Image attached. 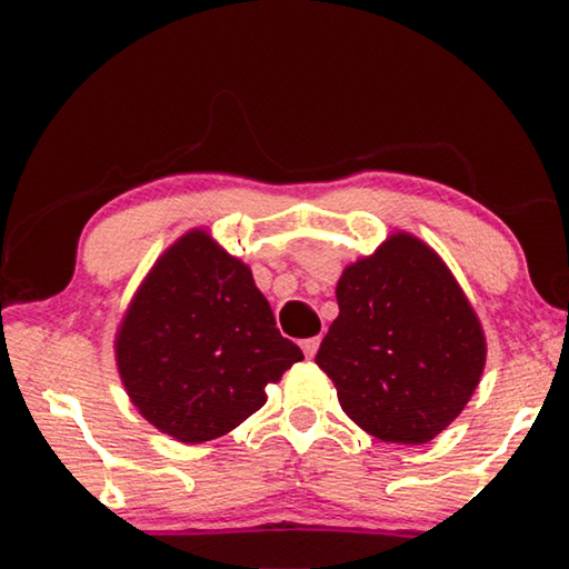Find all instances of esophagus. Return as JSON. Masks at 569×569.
<instances>
[{"label": "esophagus", "mask_w": 569, "mask_h": 569, "mask_svg": "<svg viewBox=\"0 0 569 569\" xmlns=\"http://www.w3.org/2000/svg\"><path fill=\"white\" fill-rule=\"evenodd\" d=\"M319 346H321V336H311V339H303L301 349L306 353V359H313L316 351H319Z\"/></svg>", "instance_id": "obj_1"}]
</instances>
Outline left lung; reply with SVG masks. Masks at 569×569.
<instances>
[{
	"label": "left lung",
	"instance_id": "1",
	"mask_svg": "<svg viewBox=\"0 0 569 569\" xmlns=\"http://www.w3.org/2000/svg\"><path fill=\"white\" fill-rule=\"evenodd\" d=\"M316 353L343 411L381 441L427 445L467 407L485 333L445 261L407 233L349 266Z\"/></svg>",
	"mask_w": 569,
	"mask_h": 569
}]
</instances>
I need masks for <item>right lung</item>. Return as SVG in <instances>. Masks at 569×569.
Segmentation results:
<instances>
[{
    "instance_id": "add662e5",
    "label": "right lung",
    "mask_w": 569,
    "mask_h": 569,
    "mask_svg": "<svg viewBox=\"0 0 569 569\" xmlns=\"http://www.w3.org/2000/svg\"><path fill=\"white\" fill-rule=\"evenodd\" d=\"M118 369L152 427L186 445L228 435L266 403V387L303 359L276 329L248 266L203 230L152 268L118 333Z\"/></svg>"
}]
</instances>
